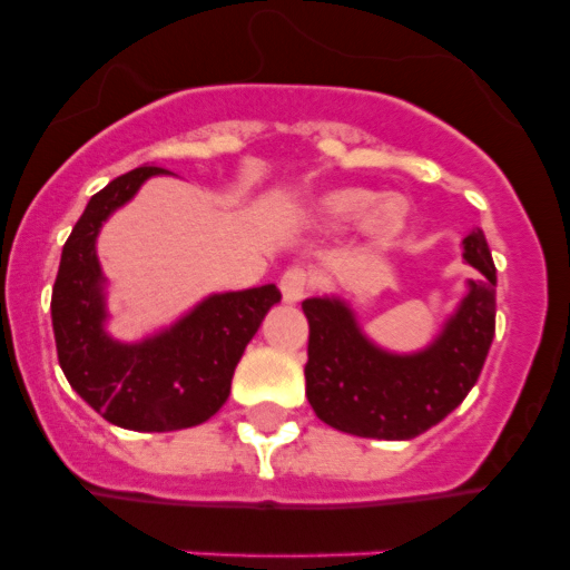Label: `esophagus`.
<instances>
[{
    "mask_svg": "<svg viewBox=\"0 0 570 570\" xmlns=\"http://www.w3.org/2000/svg\"><path fill=\"white\" fill-rule=\"evenodd\" d=\"M308 288H311V279L302 268H288L285 274H282L279 291L285 302H302L305 299V294H308Z\"/></svg>",
    "mask_w": 570,
    "mask_h": 570,
    "instance_id": "34e87169",
    "label": "esophagus"
}]
</instances>
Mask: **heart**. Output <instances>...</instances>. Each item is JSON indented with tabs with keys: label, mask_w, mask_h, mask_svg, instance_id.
<instances>
[{
	"label": "heart",
	"mask_w": 570,
	"mask_h": 570,
	"mask_svg": "<svg viewBox=\"0 0 570 570\" xmlns=\"http://www.w3.org/2000/svg\"><path fill=\"white\" fill-rule=\"evenodd\" d=\"M407 216H411V203L402 194L376 196L374 190L356 188V185H345V188L316 196L308 210L311 225L328 230V234L362 223V230L376 248H387L400 239Z\"/></svg>",
	"instance_id": "b5f03b06"
}]
</instances>
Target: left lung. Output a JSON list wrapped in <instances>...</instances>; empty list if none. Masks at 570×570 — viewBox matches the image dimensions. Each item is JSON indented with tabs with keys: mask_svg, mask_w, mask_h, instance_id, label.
<instances>
[{
	"mask_svg": "<svg viewBox=\"0 0 570 570\" xmlns=\"http://www.w3.org/2000/svg\"><path fill=\"white\" fill-rule=\"evenodd\" d=\"M462 259L480 271L420 351L396 354L362 331L345 296H311L305 394L325 425L367 440H414L445 420L480 380L497 322V268L485 234L468 230Z\"/></svg>",
	"mask_w": 570,
	"mask_h": 570,
	"instance_id": "obj_1",
	"label": "left lung"
}]
</instances>
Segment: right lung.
<instances>
[{"mask_svg": "<svg viewBox=\"0 0 570 570\" xmlns=\"http://www.w3.org/2000/svg\"><path fill=\"white\" fill-rule=\"evenodd\" d=\"M156 165L128 170L90 196L70 230L53 282V336L70 387L128 431H183L210 420L228 402L230 380L245 345L282 299L276 285L210 294L168 328L136 342L108 334V294L97 239L102 225L128 205Z\"/></svg>", "mask_w": 570, "mask_h": 570, "instance_id": "add662e5", "label": "right lung"}]
</instances>
